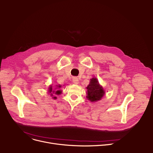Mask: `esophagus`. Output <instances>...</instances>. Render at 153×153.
<instances>
[{"mask_svg": "<svg viewBox=\"0 0 153 153\" xmlns=\"http://www.w3.org/2000/svg\"><path fill=\"white\" fill-rule=\"evenodd\" d=\"M73 82L74 84H78L79 83V80L77 77H73Z\"/></svg>", "mask_w": 153, "mask_h": 153, "instance_id": "1", "label": "esophagus"}]
</instances>
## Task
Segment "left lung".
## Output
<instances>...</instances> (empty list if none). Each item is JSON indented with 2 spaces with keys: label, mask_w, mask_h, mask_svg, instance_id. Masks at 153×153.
Here are the masks:
<instances>
[{
  "label": "left lung",
  "mask_w": 153,
  "mask_h": 153,
  "mask_svg": "<svg viewBox=\"0 0 153 153\" xmlns=\"http://www.w3.org/2000/svg\"><path fill=\"white\" fill-rule=\"evenodd\" d=\"M87 98L91 102L100 100L105 94L103 88L100 85L98 80L95 77L90 79V84L87 87Z\"/></svg>",
  "instance_id": "8db88e82"
}]
</instances>
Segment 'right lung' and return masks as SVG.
Returning <instances> with one entry per match:
<instances>
[{
	"instance_id": "1",
	"label": "right lung",
	"mask_w": 153,
	"mask_h": 153,
	"mask_svg": "<svg viewBox=\"0 0 153 153\" xmlns=\"http://www.w3.org/2000/svg\"><path fill=\"white\" fill-rule=\"evenodd\" d=\"M57 87H58V88H60V87H61V85H58ZM55 89H56V88ZM48 92H49L50 94H50L51 96H53V94H54V93H55V94H56V95H59V94H62V90H53V88H52V86L50 85V86L48 87ZM53 98L56 99V97H53Z\"/></svg>"
}]
</instances>
